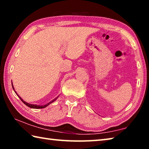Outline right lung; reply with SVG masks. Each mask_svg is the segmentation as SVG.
<instances>
[{
    "label": "right lung",
    "mask_w": 149,
    "mask_h": 149,
    "mask_svg": "<svg viewBox=\"0 0 149 149\" xmlns=\"http://www.w3.org/2000/svg\"><path fill=\"white\" fill-rule=\"evenodd\" d=\"M12 88H13V89L14 90V87H13V85H12ZM15 93H16V91H15ZM16 95H17V93H16ZM17 96H18V97H19V95H17ZM19 98L20 99V100H21L24 103V104H26V106H27V107H30V108H36V109H39V108H45L46 107H47V106L49 105V104H50V103L53 102L54 101V100H56L58 97H57V98H56V99H54V100H52V101H50V102L47 103V104H45V105H43V106H39V105H36V104H29V103H27V102H25L24 100H22L21 97H19Z\"/></svg>",
    "instance_id": "add662e5"
}]
</instances>
